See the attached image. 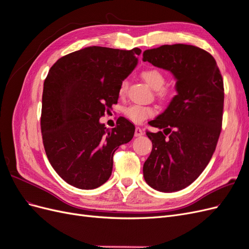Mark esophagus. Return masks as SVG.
<instances>
[{
  "label": "esophagus",
  "mask_w": 249,
  "mask_h": 249,
  "mask_svg": "<svg viewBox=\"0 0 249 249\" xmlns=\"http://www.w3.org/2000/svg\"><path fill=\"white\" fill-rule=\"evenodd\" d=\"M143 134H144V132L142 131V129H140L139 126H136V129H135V137H141Z\"/></svg>",
  "instance_id": "obj_1"
}]
</instances>
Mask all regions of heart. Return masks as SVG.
Here are the masks:
<instances>
[{"instance_id":"b5f03b06","label":"heart","mask_w":249,"mask_h":249,"mask_svg":"<svg viewBox=\"0 0 249 249\" xmlns=\"http://www.w3.org/2000/svg\"><path fill=\"white\" fill-rule=\"evenodd\" d=\"M141 76L143 80H144L153 89L159 90L160 96L164 97L167 95L166 90L162 89L165 85V82H166V79H165V76L162 71L156 69H148V70L143 71ZM126 86L127 84L125 81H124L122 84H120V87H119L120 95H123L125 92ZM155 113H156V109L154 107L143 106V105H131V106L126 107L124 109L125 116L135 124L143 123L148 117L154 116Z\"/></svg>"}]
</instances>
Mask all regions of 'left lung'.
<instances>
[{
	"instance_id": "obj_1",
	"label": "left lung",
	"mask_w": 249,
	"mask_h": 249,
	"mask_svg": "<svg viewBox=\"0 0 249 249\" xmlns=\"http://www.w3.org/2000/svg\"><path fill=\"white\" fill-rule=\"evenodd\" d=\"M142 60L170 71L176 79L177 95L149 122L164 133H146L153 149L143 165L147 185L176 192L192 184L213 156L222 124V77L213 56L190 44L146 50Z\"/></svg>"
}]
</instances>
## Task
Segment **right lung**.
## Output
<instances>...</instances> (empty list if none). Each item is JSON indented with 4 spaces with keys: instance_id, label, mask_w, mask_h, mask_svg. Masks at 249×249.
<instances>
[{
    "instance_id": "add662e5",
    "label": "right lung",
    "mask_w": 249,
    "mask_h": 249,
    "mask_svg": "<svg viewBox=\"0 0 249 249\" xmlns=\"http://www.w3.org/2000/svg\"><path fill=\"white\" fill-rule=\"evenodd\" d=\"M141 50L87 47L60 58L43 84L41 133L48 159L59 177L79 189L109 179L113 155L132 140L124 117L111 131L100 118L117 103L123 81L138 64Z\"/></svg>"
}]
</instances>
